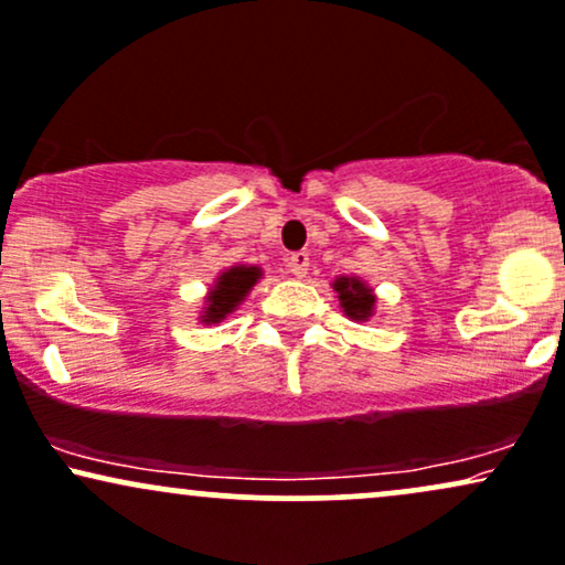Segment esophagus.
Instances as JSON below:
<instances>
[{"label": "esophagus", "mask_w": 565, "mask_h": 565, "mask_svg": "<svg viewBox=\"0 0 565 565\" xmlns=\"http://www.w3.org/2000/svg\"><path fill=\"white\" fill-rule=\"evenodd\" d=\"M289 270L295 274L297 278H305L310 270V255L300 249V253H291L289 255Z\"/></svg>", "instance_id": "obj_1"}]
</instances>
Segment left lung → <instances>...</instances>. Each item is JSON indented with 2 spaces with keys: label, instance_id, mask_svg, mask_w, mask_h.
Returning a JSON list of instances; mask_svg holds the SVG:
<instances>
[{
  "label": "left lung",
  "instance_id": "obj_1",
  "mask_svg": "<svg viewBox=\"0 0 565 565\" xmlns=\"http://www.w3.org/2000/svg\"><path fill=\"white\" fill-rule=\"evenodd\" d=\"M331 289H334L339 308L350 321L365 323L376 316V295L360 276H337L331 281Z\"/></svg>",
  "mask_w": 565,
  "mask_h": 565
}]
</instances>
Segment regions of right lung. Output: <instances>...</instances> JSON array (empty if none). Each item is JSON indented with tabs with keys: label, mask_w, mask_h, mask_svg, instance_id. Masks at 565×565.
Instances as JSON below:
<instances>
[{
	"label": "right lung",
	"mask_w": 565,
	"mask_h": 565,
	"mask_svg": "<svg viewBox=\"0 0 565 565\" xmlns=\"http://www.w3.org/2000/svg\"><path fill=\"white\" fill-rule=\"evenodd\" d=\"M263 278L260 265H231V268H223L221 274L215 276V281L210 284L205 300H202L200 316L196 321L205 326H215L234 312L239 305L247 300V295L253 287Z\"/></svg>",
	"instance_id": "1"
}]
</instances>
